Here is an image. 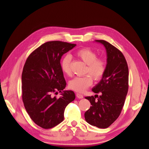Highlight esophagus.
<instances>
[{"instance_id":"esophagus-1","label":"esophagus","mask_w":149,"mask_h":149,"mask_svg":"<svg viewBox=\"0 0 149 149\" xmlns=\"http://www.w3.org/2000/svg\"><path fill=\"white\" fill-rule=\"evenodd\" d=\"M76 97H77L78 99H83V96L82 95V94H81L79 93L76 94Z\"/></svg>"}]
</instances>
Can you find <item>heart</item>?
Listing matches in <instances>:
<instances>
[{
	"label": "heart",
	"instance_id": "obj_1",
	"mask_svg": "<svg viewBox=\"0 0 149 149\" xmlns=\"http://www.w3.org/2000/svg\"><path fill=\"white\" fill-rule=\"evenodd\" d=\"M76 55L88 65L86 73H89L93 77L100 79L104 74L106 64L103 60L97 58L96 53L89 48H82L76 52ZM71 58L69 55H65L61 61V70L66 75H71ZM93 83L91 75L87 74L83 77H76L69 83V88L78 93H83Z\"/></svg>",
	"mask_w": 149,
	"mask_h": 149
}]
</instances>
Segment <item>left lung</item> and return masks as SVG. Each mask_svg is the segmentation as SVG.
I'll return each instance as SVG.
<instances>
[{
	"instance_id": "obj_1",
	"label": "left lung",
	"mask_w": 149,
	"mask_h": 149,
	"mask_svg": "<svg viewBox=\"0 0 149 149\" xmlns=\"http://www.w3.org/2000/svg\"><path fill=\"white\" fill-rule=\"evenodd\" d=\"M96 42L103 45L107 55L105 73L92 91L100 93L96 97L88 96L91 107L85 112L88 123L101 129L110 126L118 118L124 106L129 88V70L123 54L105 40Z\"/></svg>"
}]
</instances>
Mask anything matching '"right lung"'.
Wrapping results in <instances>:
<instances>
[{"label":"right lung","instance_id":"add662e5","mask_svg":"<svg viewBox=\"0 0 149 149\" xmlns=\"http://www.w3.org/2000/svg\"><path fill=\"white\" fill-rule=\"evenodd\" d=\"M76 44L60 41L43 43L26 60L22 74V100L34 123L43 129H51L64 119V112L74 100L73 91L65 90L66 81L61 70L62 56ZM59 92V98L52 94Z\"/></svg>","mask_w":149,"mask_h":149}]
</instances>
